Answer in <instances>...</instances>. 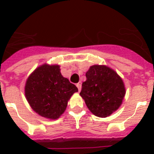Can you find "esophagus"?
Segmentation results:
<instances>
[{
    "mask_svg": "<svg viewBox=\"0 0 154 154\" xmlns=\"http://www.w3.org/2000/svg\"><path fill=\"white\" fill-rule=\"evenodd\" d=\"M76 86H77V88H78L79 91H81V89H82V85L80 83H77L76 84Z\"/></svg>",
    "mask_w": 154,
    "mask_h": 154,
    "instance_id": "esophagus-1",
    "label": "esophagus"
}]
</instances>
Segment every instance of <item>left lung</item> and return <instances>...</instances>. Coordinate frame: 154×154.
I'll use <instances>...</instances> for the list:
<instances>
[{"label": "left lung", "mask_w": 154, "mask_h": 154, "mask_svg": "<svg viewBox=\"0 0 154 154\" xmlns=\"http://www.w3.org/2000/svg\"><path fill=\"white\" fill-rule=\"evenodd\" d=\"M80 92L87 107L99 117H107L122 104L126 90L122 79L105 65H92Z\"/></svg>", "instance_id": "8db88e82"}]
</instances>
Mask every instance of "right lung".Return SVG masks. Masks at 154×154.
I'll return each instance as SVG.
<instances>
[{
    "label": "right lung",
    "mask_w": 154,
    "mask_h": 154,
    "mask_svg": "<svg viewBox=\"0 0 154 154\" xmlns=\"http://www.w3.org/2000/svg\"><path fill=\"white\" fill-rule=\"evenodd\" d=\"M78 88L64 78L58 65H43L35 69L25 85V96L31 108L43 117L58 119L68 100Z\"/></svg>",
    "instance_id": "add662e5"
}]
</instances>
